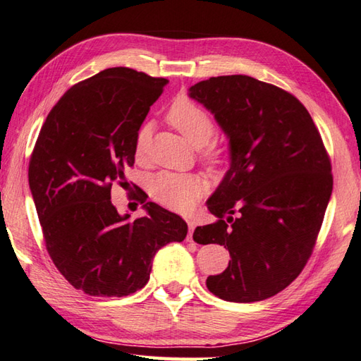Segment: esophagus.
Instances as JSON below:
<instances>
[{
  "label": "esophagus",
  "instance_id": "34e87169",
  "mask_svg": "<svg viewBox=\"0 0 361 361\" xmlns=\"http://www.w3.org/2000/svg\"><path fill=\"white\" fill-rule=\"evenodd\" d=\"M188 237H187V241H193V231L196 227V223L193 221V219H188Z\"/></svg>",
  "mask_w": 361,
  "mask_h": 361
}]
</instances>
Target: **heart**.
<instances>
[{"instance_id":"1","label":"heart","mask_w":361,"mask_h":361,"mask_svg":"<svg viewBox=\"0 0 361 361\" xmlns=\"http://www.w3.org/2000/svg\"><path fill=\"white\" fill-rule=\"evenodd\" d=\"M166 120L191 146L202 148L204 157H216V149L213 146H204L212 140L215 126L207 112L196 102L188 98H178L168 109ZM148 145L149 128L142 126L137 132L134 143V154L138 160L145 159ZM202 188V180L193 174L161 171L152 176L149 180V193L154 200L178 212H185L193 207L200 200Z\"/></svg>"}]
</instances>
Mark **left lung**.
Here are the masks:
<instances>
[{"instance_id":"obj_1","label":"left lung","mask_w":361,"mask_h":361,"mask_svg":"<svg viewBox=\"0 0 361 361\" xmlns=\"http://www.w3.org/2000/svg\"><path fill=\"white\" fill-rule=\"evenodd\" d=\"M188 97L215 116L231 154L205 202L216 221L193 240L227 247L232 260L205 283L229 302L268 299L304 269L324 219L334 179L321 135L298 98L251 76L201 80Z\"/></svg>"}]
</instances>
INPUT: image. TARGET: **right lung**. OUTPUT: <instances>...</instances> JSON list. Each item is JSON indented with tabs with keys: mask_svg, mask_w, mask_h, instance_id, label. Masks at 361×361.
Segmentation results:
<instances>
[{
	"mask_svg": "<svg viewBox=\"0 0 361 361\" xmlns=\"http://www.w3.org/2000/svg\"><path fill=\"white\" fill-rule=\"evenodd\" d=\"M168 79L115 67L73 85L47 116L29 161V188L48 254L61 274L90 296L123 298L148 283L160 247L183 241L188 226L145 202L130 219L110 201L128 183L135 135Z\"/></svg>",
	"mask_w": 361,
	"mask_h": 361,
	"instance_id": "1",
	"label": "right lung"
}]
</instances>
